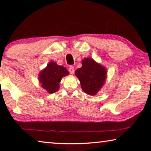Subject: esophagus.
Masks as SVG:
<instances>
[{
    "label": "esophagus",
    "instance_id": "esophagus-1",
    "mask_svg": "<svg viewBox=\"0 0 151 151\" xmlns=\"http://www.w3.org/2000/svg\"><path fill=\"white\" fill-rule=\"evenodd\" d=\"M68 71H69V73L71 75H73L74 73H75V68H74V66H70V67L68 68Z\"/></svg>",
    "mask_w": 151,
    "mask_h": 151
}]
</instances>
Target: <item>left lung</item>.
Listing matches in <instances>:
<instances>
[{"label":"left lung","mask_w":151,"mask_h":151,"mask_svg":"<svg viewBox=\"0 0 151 151\" xmlns=\"http://www.w3.org/2000/svg\"><path fill=\"white\" fill-rule=\"evenodd\" d=\"M75 74L80 81L83 91L89 95L94 96L105 83L107 70L93 58H85L82 60L81 68L76 70Z\"/></svg>","instance_id":"8db88e82"}]
</instances>
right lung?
Wrapping results in <instances>:
<instances>
[{
	"label": "right lung",
	"mask_w": 151,
	"mask_h": 151,
	"mask_svg": "<svg viewBox=\"0 0 151 151\" xmlns=\"http://www.w3.org/2000/svg\"><path fill=\"white\" fill-rule=\"evenodd\" d=\"M68 71L63 66L58 65L54 61H50L39 75V81L41 87L52 94L59 89V83L64 76L68 75Z\"/></svg>",
	"instance_id": "add662e5"
}]
</instances>
